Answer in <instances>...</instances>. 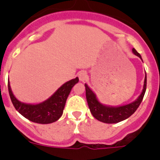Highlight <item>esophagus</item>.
<instances>
[{
  "mask_svg": "<svg viewBox=\"0 0 160 160\" xmlns=\"http://www.w3.org/2000/svg\"><path fill=\"white\" fill-rule=\"evenodd\" d=\"M78 77H79V79H80V81L84 82L85 80L88 79V74H87V72H85V71H82V72H79Z\"/></svg>",
  "mask_w": 160,
  "mask_h": 160,
  "instance_id": "34e87169",
  "label": "esophagus"
}]
</instances>
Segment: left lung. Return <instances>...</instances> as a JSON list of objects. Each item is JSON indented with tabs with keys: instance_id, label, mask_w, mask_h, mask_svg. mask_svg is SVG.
<instances>
[{
	"instance_id": "left-lung-1",
	"label": "left lung",
	"mask_w": 160,
	"mask_h": 160,
	"mask_svg": "<svg viewBox=\"0 0 160 160\" xmlns=\"http://www.w3.org/2000/svg\"><path fill=\"white\" fill-rule=\"evenodd\" d=\"M132 52L138 56L142 61V56L135 49H132ZM86 88V98L92 115L101 122L107 124H115L128 118L135 113L141 104L146 90V73L145 76L144 85L142 93L134 101L129 104L121 106H111L104 104L99 101L94 92L90 88L87 83L84 84Z\"/></svg>"
}]
</instances>
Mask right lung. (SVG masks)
I'll return each mask as SVG.
<instances>
[{"label": "right lung", "instance_id": "right-lung-1", "mask_svg": "<svg viewBox=\"0 0 160 160\" xmlns=\"http://www.w3.org/2000/svg\"><path fill=\"white\" fill-rule=\"evenodd\" d=\"M78 82V77L66 82L48 99L38 104H27L18 100L11 90L9 79L8 86L13 105L23 117L35 123L50 124L62 116L67 98Z\"/></svg>", "mask_w": 160, "mask_h": 160}]
</instances>
